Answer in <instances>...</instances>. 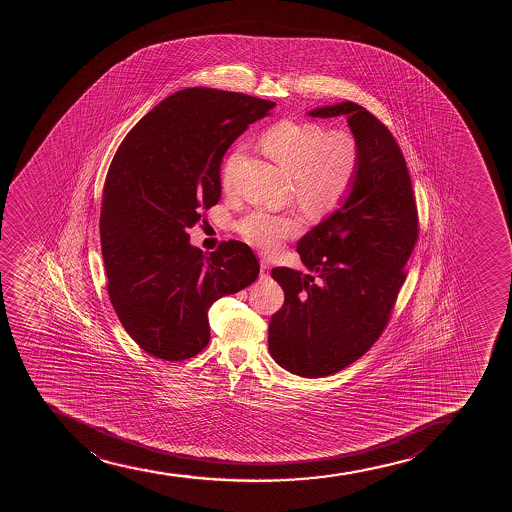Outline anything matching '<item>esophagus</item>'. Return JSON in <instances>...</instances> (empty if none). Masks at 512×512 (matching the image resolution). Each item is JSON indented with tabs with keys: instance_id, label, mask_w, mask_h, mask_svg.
<instances>
[{
	"instance_id": "34e87169",
	"label": "esophagus",
	"mask_w": 512,
	"mask_h": 512,
	"mask_svg": "<svg viewBox=\"0 0 512 512\" xmlns=\"http://www.w3.org/2000/svg\"><path fill=\"white\" fill-rule=\"evenodd\" d=\"M259 265H261V277H268V275H270V263H268L266 259H261V263H259Z\"/></svg>"
}]
</instances>
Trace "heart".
I'll return each mask as SVG.
<instances>
[{
	"instance_id": "heart-1",
	"label": "heart",
	"mask_w": 512,
	"mask_h": 512,
	"mask_svg": "<svg viewBox=\"0 0 512 512\" xmlns=\"http://www.w3.org/2000/svg\"><path fill=\"white\" fill-rule=\"evenodd\" d=\"M261 147L271 159L292 174L295 196L309 212H335L359 181L362 171V147L359 138L348 128H328L316 121L283 119L271 124L259 138ZM244 147L230 148L220 171L224 189L234 188ZM300 218L287 213L254 210L235 222V232L242 241L271 254L283 242L299 234Z\"/></svg>"
}]
</instances>
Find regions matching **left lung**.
<instances>
[{
	"label": "left lung",
	"mask_w": 512,
	"mask_h": 512,
	"mask_svg": "<svg viewBox=\"0 0 512 512\" xmlns=\"http://www.w3.org/2000/svg\"><path fill=\"white\" fill-rule=\"evenodd\" d=\"M309 114L347 116L362 147V171L347 203L297 246L318 280L285 266L271 270L285 292L271 316V357L316 379L359 360L388 326L418 241V210L405 157L386 124L350 100Z\"/></svg>",
	"instance_id": "8db88e82"
}]
</instances>
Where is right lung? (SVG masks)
<instances>
[{
	"instance_id": "right-lung-1",
	"label": "right lung",
	"mask_w": 512,
	"mask_h": 512,
	"mask_svg": "<svg viewBox=\"0 0 512 512\" xmlns=\"http://www.w3.org/2000/svg\"><path fill=\"white\" fill-rule=\"evenodd\" d=\"M275 102L225 90H181L124 136L107 171L100 246L107 294L128 335L155 359H191L210 341L208 309L258 278L251 247L205 253L188 230L220 200V164Z\"/></svg>"
}]
</instances>
